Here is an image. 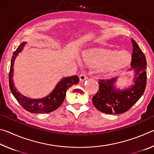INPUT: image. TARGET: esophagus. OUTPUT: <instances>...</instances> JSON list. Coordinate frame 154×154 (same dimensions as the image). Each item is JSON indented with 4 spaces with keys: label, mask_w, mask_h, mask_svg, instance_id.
I'll use <instances>...</instances> for the list:
<instances>
[{
    "label": "esophagus",
    "mask_w": 154,
    "mask_h": 154,
    "mask_svg": "<svg viewBox=\"0 0 154 154\" xmlns=\"http://www.w3.org/2000/svg\"><path fill=\"white\" fill-rule=\"evenodd\" d=\"M88 79V77L87 75L84 74V73H82L79 75V79L81 82H83V81H85V79Z\"/></svg>",
    "instance_id": "obj_1"
}]
</instances>
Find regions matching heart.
<instances>
[{
	"instance_id": "b5f03b06",
	"label": "heart",
	"mask_w": 154,
	"mask_h": 154,
	"mask_svg": "<svg viewBox=\"0 0 154 154\" xmlns=\"http://www.w3.org/2000/svg\"><path fill=\"white\" fill-rule=\"evenodd\" d=\"M83 60L87 65L99 68L104 76H111L124 69L131 61V56L128 51L117 52L116 50L96 48L83 53Z\"/></svg>"
}]
</instances>
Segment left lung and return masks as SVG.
Returning a JSON list of instances; mask_svg holds the SVG:
<instances>
[{
  "instance_id": "obj_1",
  "label": "left lung",
  "mask_w": 154,
  "mask_h": 154,
  "mask_svg": "<svg viewBox=\"0 0 154 154\" xmlns=\"http://www.w3.org/2000/svg\"><path fill=\"white\" fill-rule=\"evenodd\" d=\"M131 66L134 70V84L125 90L114 87L116 77L99 79V90L92 97L95 107L103 113L121 114L125 113L136 103L144 93L147 83V62L141 49L133 38Z\"/></svg>"
}]
</instances>
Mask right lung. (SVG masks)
Instances as JSON below:
<instances>
[{"mask_svg": "<svg viewBox=\"0 0 154 154\" xmlns=\"http://www.w3.org/2000/svg\"><path fill=\"white\" fill-rule=\"evenodd\" d=\"M25 43L20 44L16 51L14 52L11 60V67H10L9 79V87L11 92L16 98L17 102L25 110L30 112L32 113H49L56 109H58L62 105L66 96V91L72 85L77 84L79 82V78L77 75L69 77L63 78L58 85H56L55 89L53 90L50 94L45 98L41 99H31L26 97L16 91L14 83H13L12 77L14 76V64L15 57L18 55V53L22 51Z\"/></svg>", "mask_w": 154, "mask_h": 154, "instance_id": "right-lung-1", "label": "right lung"}]
</instances>
